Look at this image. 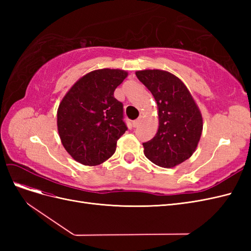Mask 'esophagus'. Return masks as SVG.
Masks as SVG:
<instances>
[{
	"label": "esophagus",
	"mask_w": 251,
	"mask_h": 251,
	"mask_svg": "<svg viewBox=\"0 0 251 251\" xmlns=\"http://www.w3.org/2000/svg\"><path fill=\"white\" fill-rule=\"evenodd\" d=\"M140 124H141V119H136V120H134V121H133V124H132V125H133V126H134V127H137Z\"/></svg>",
	"instance_id": "1"
}]
</instances>
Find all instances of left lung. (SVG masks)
<instances>
[{"label": "left lung", "mask_w": 251, "mask_h": 251, "mask_svg": "<svg viewBox=\"0 0 251 251\" xmlns=\"http://www.w3.org/2000/svg\"><path fill=\"white\" fill-rule=\"evenodd\" d=\"M136 76L158 105L155 137L142 143L144 155L161 168H174L191 157L200 140L203 121L189 91L178 77L163 70H143Z\"/></svg>", "instance_id": "1"}]
</instances>
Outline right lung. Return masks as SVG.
Listing matches in <instances>:
<instances>
[{
    "label": "right lung",
    "mask_w": 251,
    "mask_h": 251,
    "mask_svg": "<svg viewBox=\"0 0 251 251\" xmlns=\"http://www.w3.org/2000/svg\"><path fill=\"white\" fill-rule=\"evenodd\" d=\"M127 76L118 69L86 74L74 83L57 110V130L66 151L83 165H97L115 153L127 130L124 104L114 91Z\"/></svg>",
    "instance_id": "1"
}]
</instances>
